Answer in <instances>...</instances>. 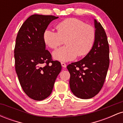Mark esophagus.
Listing matches in <instances>:
<instances>
[{"mask_svg":"<svg viewBox=\"0 0 123 123\" xmlns=\"http://www.w3.org/2000/svg\"><path fill=\"white\" fill-rule=\"evenodd\" d=\"M61 65H62V66L63 68H65L66 67V64L65 63L61 62Z\"/></svg>","mask_w":123,"mask_h":123,"instance_id":"34e87169","label":"esophagus"}]
</instances>
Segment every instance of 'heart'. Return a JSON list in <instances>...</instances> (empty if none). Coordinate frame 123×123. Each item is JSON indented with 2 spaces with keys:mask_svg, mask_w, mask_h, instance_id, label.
Returning <instances> with one entry per match:
<instances>
[{
  "mask_svg": "<svg viewBox=\"0 0 123 123\" xmlns=\"http://www.w3.org/2000/svg\"><path fill=\"white\" fill-rule=\"evenodd\" d=\"M57 32L47 29L43 33L45 44L56 49L65 39L66 46L55 51L54 58L60 61H72L77 55L83 57L91 51L95 40V29L92 25L75 18H69L59 22Z\"/></svg>",
  "mask_w": 123,
  "mask_h": 123,
  "instance_id": "b5f03b06",
  "label": "heart"
}]
</instances>
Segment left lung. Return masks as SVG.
Returning a JSON list of instances; mask_svg holds the SVG:
<instances>
[{
	"instance_id": "1",
	"label": "left lung",
	"mask_w": 123,
	"mask_h": 123,
	"mask_svg": "<svg viewBox=\"0 0 123 123\" xmlns=\"http://www.w3.org/2000/svg\"><path fill=\"white\" fill-rule=\"evenodd\" d=\"M96 36L94 46L84 58L67 66L70 88L76 97L90 99L101 91L109 66L107 36L99 22L94 19Z\"/></svg>"
}]
</instances>
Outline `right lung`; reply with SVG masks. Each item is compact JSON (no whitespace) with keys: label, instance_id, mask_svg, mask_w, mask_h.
<instances>
[{"label":"right lung","instance_id":"add662e5","mask_svg":"<svg viewBox=\"0 0 123 123\" xmlns=\"http://www.w3.org/2000/svg\"><path fill=\"white\" fill-rule=\"evenodd\" d=\"M58 18L54 15H32L24 22L17 36L15 71L24 91L36 101L44 99L51 94L62 69L60 62L53 61L50 52L46 50L43 38L49 24Z\"/></svg>","mask_w":123,"mask_h":123}]
</instances>
